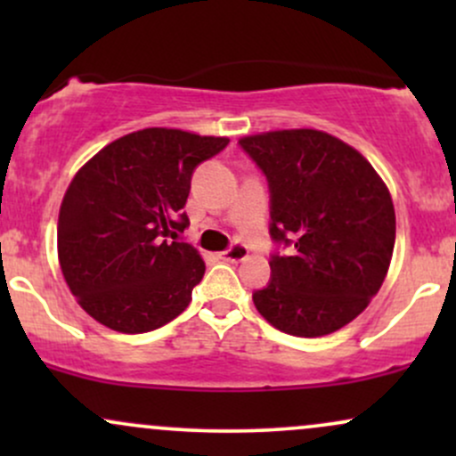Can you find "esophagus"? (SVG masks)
<instances>
[{
  "label": "esophagus",
  "instance_id": "1",
  "mask_svg": "<svg viewBox=\"0 0 456 456\" xmlns=\"http://www.w3.org/2000/svg\"><path fill=\"white\" fill-rule=\"evenodd\" d=\"M248 257V248H246L244 244H233L229 250H223L221 253V259L224 261H233V264H238V261H244Z\"/></svg>",
  "mask_w": 456,
  "mask_h": 456
}]
</instances>
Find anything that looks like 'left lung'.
Here are the masks:
<instances>
[{"label":"left lung","instance_id":"left-lung-1","mask_svg":"<svg viewBox=\"0 0 456 456\" xmlns=\"http://www.w3.org/2000/svg\"><path fill=\"white\" fill-rule=\"evenodd\" d=\"M240 145L268 177L272 238L296 246L270 259L272 279L253 294L255 306L294 337L337 332L388 274L396 235L388 186L358 150L323 130H270Z\"/></svg>","mask_w":456,"mask_h":456}]
</instances>
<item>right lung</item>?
Segmentation results:
<instances>
[{
	"label": "right lung",
	"mask_w": 456,
	"mask_h": 456,
	"mask_svg": "<svg viewBox=\"0 0 456 456\" xmlns=\"http://www.w3.org/2000/svg\"><path fill=\"white\" fill-rule=\"evenodd\" d=\"M227 137L143 128L92 156L72 177L57 221V257L87 315L124 334L156 330L191 305L206 264L177 242L199 162Z\"/></svg>",
	"instance_id": "obj_1"
}]
</instances>
